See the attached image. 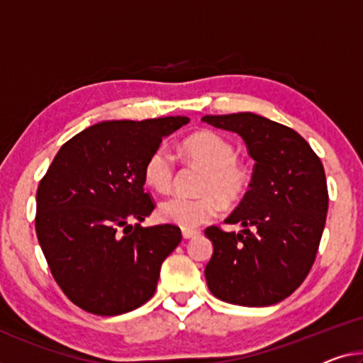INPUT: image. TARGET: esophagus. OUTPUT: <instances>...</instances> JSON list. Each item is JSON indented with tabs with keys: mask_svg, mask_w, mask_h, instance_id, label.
I'll return each instance as SVG.
<instances>
[{
	"mask_svg": "<svg viewBox=\"0 0 363 363\" xmlns=\"http://www.w3.org/2000/svg\"><path fill=\"white\" fill-rule=\"evenodd\" d=\"M182 235H183V238L188 240V238L196 237V235H198V232H196V230H189V228H183V230H182Z\"/></svg>",
	"mask_w": 363,
	"mask_h": 363,
	"instance_id": "34e87169",
	"label": "esophagus"
}]
</instances>
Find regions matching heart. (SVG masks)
Here are the masks:
<instances>
[{
	"label": "heart",
	"mask_w": 363,
	"mask_h": 363,
	"mask_svg": "<svg viewBox=\"0 0 363 363\" xmlns=\"http://www.w3.org/2000/svg\"><path fill=\"white\" fill-rule=\"evenodd\" d=\"M189 160L203 167L198 183L199 196L174 194L159 206L160 219L183 228L206 224L217 214L219 201L233 206L248 193L253 174L248 164L237 159V149L219 133L201 131L183 143ZM144 180L155 191H169L175 175V159L167 146H157L144 164Z\"/></svg>",
	"instance_id": "1"
}]
</instances>
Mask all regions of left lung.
<instances>
[{
  "mask_svg": "<svg viewBox=\"0 0 363 363\" xmlns=\"http://www.w3.org/2000/svg\"><path fill=\"white\" fill-rule=\"evenodd\" d=\"M206 123L243 139L255 160L253 180L227 224L206 228L214 253L204 276L214 297L243 306L282 302L315 263L328 213L325 169L310 144L264 116L242 111L206 115Z\"/></svg>",
  "mask_w": 363,
  "mask_h": 363,
  "instance_id": "left-lung-1",
  "label": "left lung"
}]
</instances>
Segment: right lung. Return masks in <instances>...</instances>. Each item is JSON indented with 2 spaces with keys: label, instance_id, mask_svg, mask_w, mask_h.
<instances>
[{
  "label": "right lung",
  "instance_id": "add662e5",
  "mask_svg": "<svg viewBox=\"0 0 363 363\" xmlns=\"http://www.w3.org/2000/svg\"><path fill=\"white\" fill-rule=\"evenodd\" d=\"M188 121H100L55 155L37 189L35 232L55 281L79 308L115 316L154 295L182 232L130 222H143L155 208L144 191L149 154Z\"/></svg>",
  "mask_w": 363,
  "mask_h": 363
}]
</instances>
